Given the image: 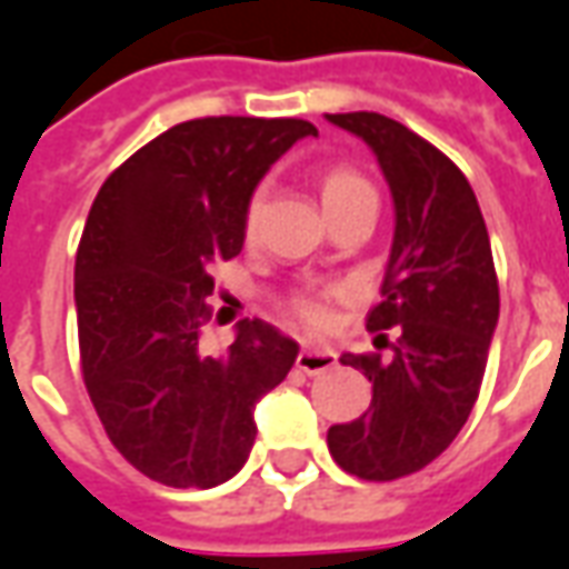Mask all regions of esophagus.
<instances>
[{
	"label": "esophagus",
	"mask_w": 569,
	"mask_h": 569,
	"mask_svg": "<svg viewBox=\"0 0 569 569\" xmlns=\"http://www.w3.org/2000/svg\"><path fill=\"white\" fill-rule=\"evenodd\" d=\"M297 368L309 373V377H318L325 370L337 368V352L328 349V346H306L303 352L297 356Z\"/></svg>",
	"instance_id": "esophagus-1"
}]
</instances>
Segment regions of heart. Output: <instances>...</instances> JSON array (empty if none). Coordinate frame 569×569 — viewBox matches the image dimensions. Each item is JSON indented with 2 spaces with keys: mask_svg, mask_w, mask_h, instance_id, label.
I'll return each instance as SVG.
<instances>
[{
  "mask_svg": "<svg viewBox=\"0 0 569 569\" xmlns=\"http://www.w3.org/2000/svg\"><path fill=\"white\" fill-rule=\"evenodd\" d=\"M370 192L373 189H370L368 180L358 171H352V168H346V164H333V168L321 171V177H318V196H321L325 211H333V208H340L346 201H356L358 196H370ZM257 217H260V201H251L248 220H244L248 236L257 229ZM297 316L303 318L306 325H321L325 321V309L312 297H303V300H297Z\"/></svg>",
  "mask_w": 569,
  "mask_h": 569,
  "instance_id": "heart-1",
  "label": "heart"
}]
</instances>
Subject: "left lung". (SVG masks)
I'll list each match as a JSON object with an SVG mask.
<instances>
[{
  "label": "left lung",
  "instance_id": "left-lung-1",
  "mask_svg": "<svg viewBox=\"0 0 569 569\" xmlns=\"http://www.w3.org/2000/svg\"><path fill=\"white\" fill-rule=\"evenodd\" d=\"M325 119L368 143L392 192V251L368 330L401 328L392 361L342 352L373 401L330 426L328 447L349 475L395 481L441 457L469 420L499 321L497 269L478 199L445 152L380 112Z\"/></svg>",
  "mask_w": 569,
  "mask_h": 569
}]
</instances>
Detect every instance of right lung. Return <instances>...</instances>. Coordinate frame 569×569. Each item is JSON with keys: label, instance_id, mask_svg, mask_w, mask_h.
<instances>
[{"label": "right lung", "instance_id": "right-lung-1", "mask_svg": "<svg viewBox=\"0 0 569 569\" xmlns=\"http://www.w3.org/2000/svg\"><path fill=\"white\" fill-rule=\"evenodd\" d=\"M303 119L174 124L107 177L76 253L82 377L116 450L168 487H217L248 462L253 407L300 346L260 318L201 352L211 266L244 244L253 189L303 140Z\"/></svg>", "mask_w": 569, "mask_h": 569}]
</instances>
